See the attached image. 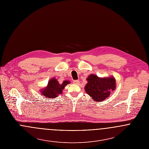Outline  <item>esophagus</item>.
I'll return each instance as SVG.
<instances>
[{
	"label": "esophagus",
	"mask_w": 149,
	"mask_h": 149,
	"mask_svg": "<svg viewBox=\"0 0 149 149\" xmlns=\"http://www.w3.org/2000/svg\"><path fill=\"white\" fill-rule=\"evenodd\" d=\"M73 83L74 84H79V80H74Z\"/></svg>",
	"instance_id": "34e87169"
}]
</instances>
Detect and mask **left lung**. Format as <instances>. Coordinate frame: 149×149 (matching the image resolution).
Here are the masks:
<instances>
[{
  "instance_id": "8db88e82",
  "label": "left lung",
  "mask_w": 149,
  "mask_h": 149,
  "mask_svg": "<svg viewBox=\"0 0 149 149\" xmlns=\"http://www.w3.org/2000/svg\"><path fill=\"white\" fill-rule=\"evenodd\" d=\"M86 80L88 83L85 85V91L95 101L104 100L109 96L111 91L115 89L113 77L99 78L96 75L91 74Z\"/></svg>"
}]
</instances>
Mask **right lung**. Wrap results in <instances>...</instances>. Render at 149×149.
Returning <instances> with one entry per match:
<instances>
[{"instance_id": "1", "label": "right lung", "mask_w": 149, "mask_h": 149, "mask_svg": "<svg viewBox=\"0 0 149 149\" xmlns=\"http://www.w3.org/2000/svg\"><path fill=\"white\" fill-rule=\"evenodd\" d=\"M69 83V81H64L62 84H60L56 79H52L48 82L47 86L42 90L41 93L46 97H56L58 95L62 93L65 86Z\"/></svg>"}]
</instances>
